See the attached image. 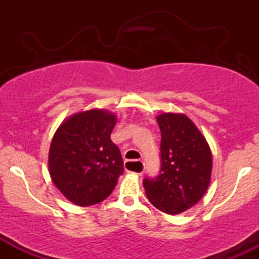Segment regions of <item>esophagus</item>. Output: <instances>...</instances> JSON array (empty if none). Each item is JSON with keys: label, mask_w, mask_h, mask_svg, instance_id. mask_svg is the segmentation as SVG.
<instances>
[{"label": "esophagus", "mask_w": 259, "mask_h": 259, "mask_svg": "<svg viewBox=\"0 0 259 259\" xmlns=\"http://www.w3.org/2000/svg\"><path fill=\"white\" fill-rule=\"evenodd\" d=\"M127 162H130V160H127ZM126 162V163H127ZM134 162H140V164L142 165V168H141V170L140 171H138V173H134V174H136V175H139V177H141L142 174H144V163H142V160H134Z\"/></svg>", "instance_id": "1"}]
</instances>
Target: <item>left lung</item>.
<instances>
[{
    "mask_svg": "<svg viewBox=\"0 0 259 259\" xmlns=\"http://www.w3.org/2000/svg\"><path fill=\"white\" fill-rule=\"evenodd\" d=\"M160 129V171L145 178L147 198L157 209L179 214L206 194L212 174V152L207 140L185 114L157 115Z\"/></svg>",
    "mask_w": 259,
    "mask_h": 259,
    "instance_id": "8db88e82",
    "label": "left lung"
}]
</instances>
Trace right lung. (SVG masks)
<instances>
[{"mask_svg":"<svg viewBox=\"0 0 259 259\" xmlns=\"http://www.w3.org/2000/svg\"><path fill=\"white\" fill-rule=\"evenodd\" d=\"M117 117L105 109L70 115L53 135L49 169L67 200L88 207L106 200L123 174L119 148L111 140Z\"/></svg>","mask_w":259,"mask_h":259,"instance_id":"right-lung-1","label":"right lung"}]
</instances>
